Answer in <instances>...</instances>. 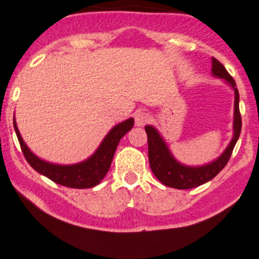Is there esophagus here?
Instances as JSON below:
<instances>
[{
    "mask_svg": "<svg viewBox=\"0 0 259 259\" xmlns=\"http://www.w3.org/2000/svg\"><path fill=\"white\" fill-rule=\"evenodd\" d=\"M134 118H135V125H137V126H144V125L151 120V115H149L148 112H146V111L141 110L135 112Z\"/></svg>",
    "mask_w": 259,
    "mask_h": 259,
    "instance_id": "34e87169",
    "label": "esophagus"
}]
</instances>
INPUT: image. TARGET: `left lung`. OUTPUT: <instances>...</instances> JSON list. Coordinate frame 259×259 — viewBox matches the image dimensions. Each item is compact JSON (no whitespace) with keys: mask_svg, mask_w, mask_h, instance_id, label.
<instances>
[{"mask_svg":"<svg viewBox=\"0 0 259 259\" xmlns=\"http://www.w3.org/2000/svg\"><path fill=\"white\" fill-rule=\"evenodd\" d=\"M212 74L217 78L225 79L231 85L235 92V103H234V137L231 139L228 148L225 149L224 153L214 159L213 162L207 163L204 166H192L181 165L178 162L171 154L167 144L165 143L159 133L151 125L146 126L147 138H148V158L151 165L152 172L154 174L163 185L175 189H192V188L199 187L207 181L212 180L230 159L233 149L239 139L241 132V116L239 111V92L236 88L235 80L233 79L228 70L225 69L224 65L212 57Z\"/></svg>","mask_w":259,"mask_h":259,"instance_id":"left-lung-1","label":"left lung"}]
</instances>
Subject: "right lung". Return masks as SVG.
Segmentation results:
<instances>
[{"label": "right lung", "mask_w": 259, "mask_h": 259, "mask_svg": "<svg viewBox=\"0 0 259 259\" xmlns=\"http://www.w3.org/2000/svg\"><path fill=\"white\" fill-rule=\"evenodd\" d=\"M133 125H134V118H127L125 121L113 126L110 133L106 135L96 153L83 162L75 163V165H55V163L46 162L43 159L38 158L35 154L31 153L30 149L24 143L15 118H14V127H15L16 135H18L19 143H20L21 151H23L24 157L29 165L37 172L42 174L57 184L75 188V189H87V188L96 187L97 184H100L110 170L118 142L129 130H132Z\"/></svg>", "instance_id": "add662e5"}]
</instances>
